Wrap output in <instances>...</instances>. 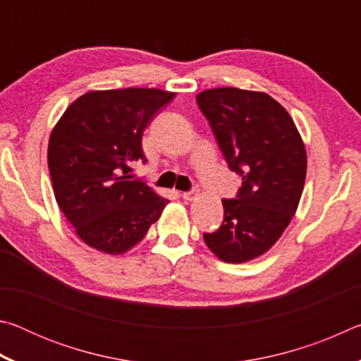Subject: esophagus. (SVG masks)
<instances>
[{"label": "esophagus", "instance_id": "34e87169", "mask_svg": "<svg viewBox=\"0 0 361 361\" xmlns=\"http://www.w3.org/2000/svg\"><path fill=\"white\" fill-rule=\"evenodd\" d=\"M199 197V189H191V191H186L183 192V199L186 200V202H192Z\"/></svg>", "mask_w": 361, "mask_h": 361}]
</instances>
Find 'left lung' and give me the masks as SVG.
I'll return each mask as SVG.
<instances>
[{
  "instance_id": "1",
  "label": "left lung",
  "mask_w": 361,
  "mask_h": 361,
  "mask_svg": "<svg viewBox=\"0 0 361 361\" xmlns=\"http://www.w3.org/2000/svg\"><path fill=\"white\" fill-rule=\"evenodd\" d=\"M195 100L229 169L242 176L237 197L223 199V224L204 240L224 262L252 261L296 213L307 170L302 138L288 111L264 92L218 87Z\"/></svg>"
}]
</instances>
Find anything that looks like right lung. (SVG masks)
I'll return each instance as SVG.
<instances>
[{"mask_svg": "<svg viewBox=\"0 0 361 361\" xmlns=\"http://www.w3.org/2000/svg\"><path fill=\"white\" fill-rule=\"evenodd\" d=\"M175 97L161 89L92 90L66 108L49 138L54 195L84 243L122 255L143 239L170 200L130 180L142 137Z\"/></svg>", "mask_w": 361, "mask_h": 361, "instance_id": "right-lung-1", "label": "right lung"}]
</instances>
